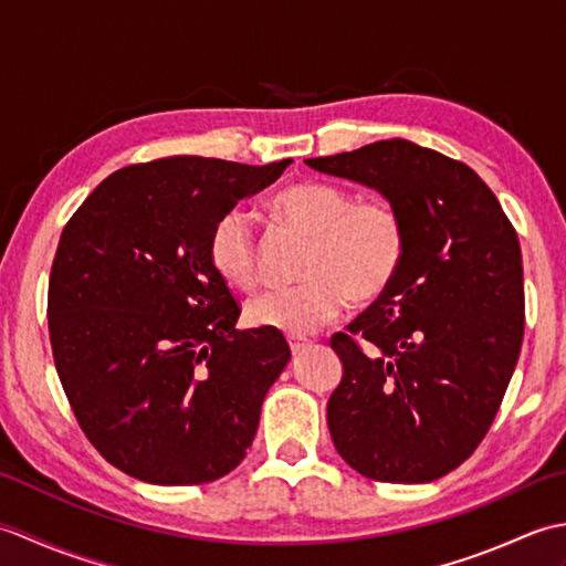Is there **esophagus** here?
Here are the masks:
<instances>
[{
	"mask_svg": "<svg viewBox=\"0 0 566 566\" xmlns=\"http://www.w3.org/2000/svg\"><path fill=\"white\" fill-rule=\"evenodd\" d=\"M290 347H292L294 355H298V353H304L306 347H311V340H306V338H290Z\"/></svg>",
	"mask_w": 566,
	"mask_h": 566,
	"instance_id": "1",
	"label": "esophagus"
}]
</instances>
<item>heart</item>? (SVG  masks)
<instances>
[{"instance_id":"heart-1","label":"heart","mask_w":566,"mask_h":566,"mask_svg":"<svg viewBox=\"0 0 566 566\" xmlns=\"http://www.w3.org/2000/svg\"><path fill=\"white\" fill-rule=\"evenodd\" d=\"M272 209L294 231L311 235L304 262L308 282L250 298L245 316L252 326L292 338L308 335L338 318L350 298L377 302L403 268L406 226L389 201L357 199L350 189L328 182H298L282 189ZM209 260L238 290L260 282V240L243 209H228L216 219Z\"/></svg>"}]
</instances>
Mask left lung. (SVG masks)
<instances>
[{
    "instance_id": "8db88e82",
    "label": "left lung",
    "mask_w": 566,
    "mask_h": 566,
    "mask_svg": "<svg viewBox=\"0 0 566 566\" xmlns=\"http://www.w3.org/2000/svg\"><path fill=\"white\" fill-rule=\"evenodd\" d=\"M306 165L377 189L406 226L396 282L331 338L343 363L328 399L333 444L375 482H432L479 448L518 363V235L472 167L411 140Z\"/></svg>"
}]
</instances>
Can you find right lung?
I'll list each match as a JSON object with an SVG mask.
<instances>
[{"label":"right lung","mask_w":566,"mask_h":566,"mask_svg":"<svg viewBox=\"0 0 566 566\" xmlns=\"http://www.w3.org/2000/svg\"><path fill=\"white\" fill-rule=\"evenodd\" d=\"M290 163L130 165L63 228L48 282L57 377L84 436L140 482H216L255 438L292 350L280 331L235 328L240 308L209 260V235Z\"/></svg>","instance_id":"obj_1"}]
</instances>
